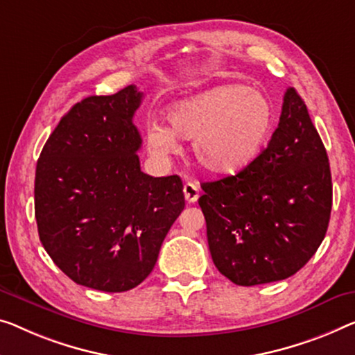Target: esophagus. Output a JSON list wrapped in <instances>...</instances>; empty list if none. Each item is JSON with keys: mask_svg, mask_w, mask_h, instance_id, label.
I'll list each match as a JSON object with an SVG mask.
<instances>
[{"mask_svg": "<svg viewBox=\"0 0 355 355\" xmlns=\"http://www.w3.org/2000/svg\"><path fill=\"white\" fill-rule=\"evenodd\" d=\"M183 193L188 202H196L199 199V184L196 182H187L183 187Z\"/></svg>", "mask_w": 355, "mask_h": 355, "instance_id": "obj_1", "label": "esophagus"}]
</instances>
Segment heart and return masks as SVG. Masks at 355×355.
Segmentation results:
<instances>
[{
  "label": "heart",
  "mask_w": 355,
  "mask_h": 355,
  "mask_svg": "<svg viewBox=\"0 0 355 355\" xmlns=\"http://www.w3.org/2000/svg\"><path fill=\"white\" fill-rule=\"evenodd\" d=\"M171 129H146L151 150L172 155L178 140H194V156L205 171L234 175L244 171L271 135L276 110L271 100L247 84H221L173 103L167 111Z\"/></svg>",
  "instance_id": "b5f03b06"
}]
</instances>
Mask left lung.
<instances>
[{
  "label": "left lung",
  "mask_w": 355,
  "mask_h": 355,
  "mask_svg": "<svg viewBox=\"0 0 355 355\" xmlns=\"http://www.w3.org/2000/svg\"><path fill=\"white\" fill-rule=\"evenodd\" d=\"M211 260L236 285L298 272L324 241L331 211L329 156L293 87L268 146L239 173L200 184Z\"/></svg>",
  "instance_id": "left-lung-1"
}]
</instances>
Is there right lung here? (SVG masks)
Listing matches in <instances>:
<instances>
[{
  "label": "right lung",
  "mask_w": 355,
  "mask_h": 355,
  "mask_svg": "<svg viewBox=\"0 0 355 355\" xmlns=\"http://www.w3.org/2000/svg\"><path fill=\"white\" fill-rule=\"evenodd\" d=\"M134 84L92 95L60 119L35 177L40 241L73 282L127 292L150 276L164 237L184 209L178 175L141 172Z\"/></svg>",
  "instance_id": "add662e5"
}]
</instances>
